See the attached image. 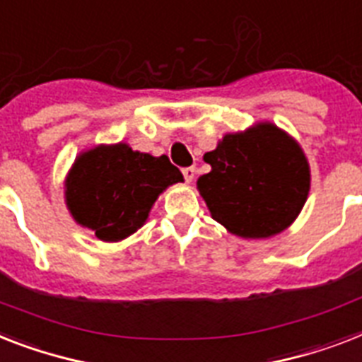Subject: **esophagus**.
I'll return each instance as SVG.
<instances>
[{
	"label": "esophagus",
	"instance_id": "obj_1",
	"mask_svg": "<svg viewBox=\"0 0 362 362\" xmlns=\"http://www.w3.org/2000/svg\"><path fill=\"white\" fill-rule=\"evenodd\" d=\"M182 175H184L186 182H193V180H195L197 169H195V167H184V169H182Z\"/></svg>",
	"mask_w": 362,
	"mask_h": 362
}]
</instances>
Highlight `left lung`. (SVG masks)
Segmentation results:
<instances>
[{"mask_svg": "<svg viewBox=\"0 0 362 362\" xmlns=\"http://www.w3.org/2000/svg\"><path fill=\"white\" fill-rule=\"evenodd\" d=\"M204 161L197 180L211 217L242 238H269L298 217L310 186L303 152L273 124L228 134Z\"/></svg>", "mask_w": 362, "mask_h": 362, "instance_id": "1", "label": "left lung"}]
</instances>
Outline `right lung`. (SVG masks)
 <instances>
[{
    "label": "right lung",
    "mask_w": 362,
    "mask_h": 362,
    "mask_svg": "<svg viewBox=\"0 0 362 362\" xmlns=\"http://www.w3.org/2000/svg\"><path fill=\"white\" fill-rule=\"evenodd\" d=\"M182 180L167 156L135 152L124 143L102 145L76 160L66 180V204L98 240L119 242L146 221L161 191Z\"/></svg>",
    "instance_id": "add662e5"
}]
</instances>
